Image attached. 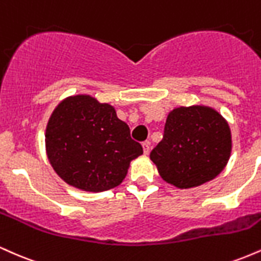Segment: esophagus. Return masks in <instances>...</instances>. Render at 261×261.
<instances>
[{"label":"esophagus","mask_w":261,"mask_h":261,"mask_svg":"<svg viewBox=\"0 0 261 261\" xmlns=\"http://www.w3.org/2000/svg\"><path fill=\"white\" fill-rule=\"evenodd\" d=\"M142 147H143V153L148 154L149 153V142L148 141H146V142L142 143Z\"/></svg>","instance_id":"1"}]
</instances>
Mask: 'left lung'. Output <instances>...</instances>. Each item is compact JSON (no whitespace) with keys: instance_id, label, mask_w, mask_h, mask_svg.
<instances>
[{"instance_id":"1","label":"left lung","mask_w":261,"mask_h":261,"mask_svg":"<svg viewBox=\"0 0 261 261\" xmlns=\"http://www.w3.org/2000/svg\"><path fill=\"white\" fill-rule=\"evenodd\" d=\"M228 124L207 107L176 108L164 125L163 139L149 158L169 184L188 189L212 180L230 154Z\"/></svg>"}]
</instances>
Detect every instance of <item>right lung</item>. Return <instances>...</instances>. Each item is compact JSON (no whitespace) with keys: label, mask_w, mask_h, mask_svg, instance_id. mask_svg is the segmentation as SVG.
<instances>
[{"label":"right lung","mask_w":261,"mask_h":261,"mask_svg":"<svg viewBox=\"0 0 261 261\" xmlns=\"http://www.w3.org/2000/svg\"><path fill=\"white\" fill-rule=\"evenodd\" d=\"M45 142L55 172L67 184L94 193L120 184L130 162L143 153L115 109L89 95L70 97L59 104L47 124Z\"/></svg>","instance_id":"obj_1"}]
</instances>
